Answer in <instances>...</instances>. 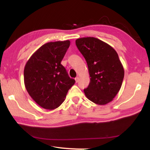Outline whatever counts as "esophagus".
<instances>
[{"label":"esophagus","instance_id":"obj_1","mask_svg":"<svg viewBox=\"0 0 150 150\" xmlns=\"http://www.w3.org/2000/svg\"><path fill=\"white\" fill-rule=\"evenodd\" d=\"M79 77L75 78V81H76V83H78V82H79Z\"/></svg>","mask_w":150,"mask_h":150}]
</instances>
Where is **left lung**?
Masks as SVG:
<instances>
[{
  "instance_id": "8db88e82",
  "label": "left lung",
  "mask_w": 150,
  "mask_h": 150,
  "mask_svg": "<svg viewBox=\"0 0 150 150\" xmlns=\"http://www.w3.org/2000/svg\"><path fill=\"white\" fill-rule=\"evenodd\" d=\"M87 61L90 83L84 92L90 101L105 105L113 100L122 87L124 67L115 49L103 41L88 37L76 40Z\"/></svg>"
}]
</instances>
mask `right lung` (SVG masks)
<instances>
[{"mask_svg":"<svg viewBox=\"0 0 150 150\" xmlns=\"http://www.w3.org/2000/svg\"><path fill=\"white\" fill-rule=\"evenodd\" d=\"M69 45V40L46 43L31 55L24 67L26 91L45 109L58 108L75 83L61 64Z\"/></svg>","mask_w":150,"mask_h":150,"instance_id":"right-lung-1","label":"right lung"}]
</instances>
